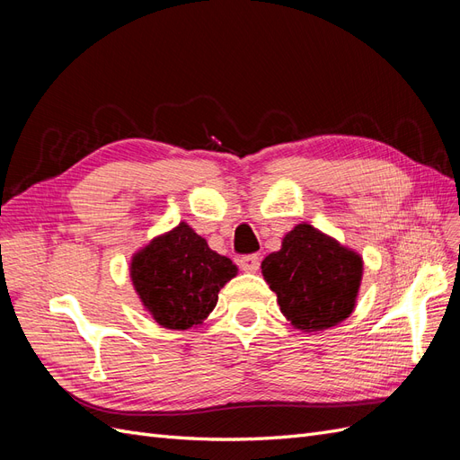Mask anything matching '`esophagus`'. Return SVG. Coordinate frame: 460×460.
Returning a JSON list of instances; mask_svg holds the SVG:
<instances>
[{
    "mask_svg": "<svg viewBox=\"0 0 460 460\" xmlns=\"http://www.w3.org/2000/svg\"><path fill=\"white\" fill-rule=\"evenodd\" d=\"M261 267V259L259 255H243L240 259V269L243 272H257Z\"/></svg>",
    "mask_w": 460,
    "mask_h": 460,
    "instance_id": "esophagus-1",
    "label": "esophagus"
}]
</instances>
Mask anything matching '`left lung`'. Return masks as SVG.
Returning <instances> with one entry per match:
<instances>
[{
    "label": "left lung",
    "mask_w": 460,
    "mask_h": 460,
    "mask_svg": "<svg viewBox=\"0 0 460 460\" xmlns=\"http://www.w3.org/2000/svg\"><path fill=\"white\" fill-rule=\"evenodd\" d=\"M282 314L301 332L338 326L355 309L363 257L303 222L261 264Z\"/></svg>",
    "instance_id": "left-lung-1"
}]
</instances>
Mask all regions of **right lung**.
Listing matches in <instances>:
<instances>
[{
    "mask_svg": "<svg viewBox=\"0 0 460 460\" xmlns=\"http://www.w3.org/2000/svg\"><path fill=\"white\" fill-rule=\"evenodd\" d=\"M235 274L238 267L186 222L153 238L130 262L136 294L155 323L169 330L203 324L217 307L220 288Z\"/></svg>",
    "mask_w": 460,
    "mask_h": 460,
    "instance_id": "1",
    "label": "right lung"
}]
</instances>
